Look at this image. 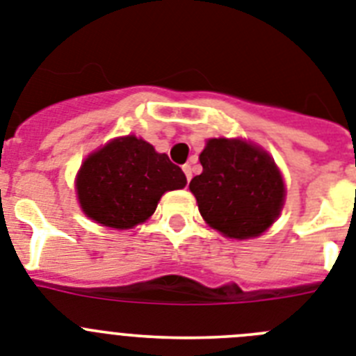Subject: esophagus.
<instances>
[{
    "instance_id": "esophagus-1",
    "label": "esophagus",
    "mask_w": 356,
    "mask_h": 356,
    "mask_svg": "<svg viewBox=\"0 0 356 356\" xmlns=\"http://www.w3.org/2000/svg\"><path fill=\"white\" fill-rule=\"evenodd\" d=\"M184 172H185V176H187V181L193 180V165H191V163H185Z\"/></svg>"
}]
</instances>
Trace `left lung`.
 Returning <instances> with one entry per match:
<instances>
[{
	"instance_id": "obj_1",
	"label": "left lung",
	"mask_w": 356,
	"mask_h": 356,
	"mask_svg": "<svg viewBox=\"0 0 356 356\" xmlns=\"http://www.w3.org/2000/svg\"><path fill=\"white\" fill-rule=\"evenodd\" d=\"M203 172L188 188L207 225L229 238L259 237L284 209L285 184L271 155L242 139H209Z\"/></svg>"
}]
</instances>
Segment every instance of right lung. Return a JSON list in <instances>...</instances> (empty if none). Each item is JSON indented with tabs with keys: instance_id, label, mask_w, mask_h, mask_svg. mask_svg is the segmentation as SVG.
<instances>
[{
	"instance_id": "1",
	"label": "right lung",
	"mask_w": 356,
	"mask_h": 356,
	"mask_svg": "<svg viewBox=\"0 0 356 356\" xmlns=\"http://www.w3.org/2000/svg\"><path fill=\"white\" fill-rule=\"evenodd\" d=\"M185 184L184 171L165 153L135 135L118 137L90 153L74 181L85 216L115 229L149 219L162 194Z\"/></svg>"
}]
</instances>
